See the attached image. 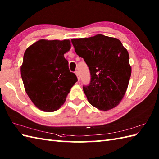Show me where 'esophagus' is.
Returning <instances> with one entry per match:
<instances>
[{
    "instance_id": "esophagus-1",
    "label": "esophagus",
    "mask_w": 159,
    "mask_h": 159,
    "mask_svg": "<svg viewBox=\"0 0 159 159\" xmlns=\"http://www.w3.org/2000/svg\"><path fill=\"white\" fill-rule=\"evenodd\" d=\"M75 74H76V76H77V79H78V80H80V76H79V72H78V71H76V72H75Z\"/></svg>"
}]
</instances>
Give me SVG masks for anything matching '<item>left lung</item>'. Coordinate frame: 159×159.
<instances>
[{"instance_id": "obj_1", "label": "left lung", "mask_w": 159, "mask_h": 159, "mask_svg": "<svg viewBox=\"0 0 159 159\" xmlns=\"http://www.w3.org/2000/svg\"><path fill=\"white\" fill-rule=\"evenodd\" d=\"M71 41L90 71L89 85L83 87L88 102L99 110L113 109L122 100L131 75L127 50L118 39L101 34Z\"/></svg>"}]
</instances>
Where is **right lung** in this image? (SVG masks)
<instances>
[{"label": "right lung", "instance_id": "add662e5", "mask_svg": "<svg viewBox=\"0 0 159 159\" xmlns=\"http://www.w3.org/2000/svg\"><path fill=\"white\" fill-rule=\"evenodd\" d=\"M70 48L69 39H40L24 54L20 68L24 86L40 110L52 112L59 109L78 80L64 57Z\"/></svg>", "mask_w": 159, "mask_h": 159}]
</instances>
